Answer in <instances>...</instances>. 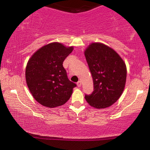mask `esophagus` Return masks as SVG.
<instances>
[{
    "label": "esophagus",
    "instance_id": "1",
    "mask_svg": "<svg viewBox=\"0 0 150 150\" xmlns=\"http://www.w3.org/2000/svg\"><path fill=\"white\" fill-rule=\"evenodd\" d=\"M81 85H82V82L81 81H79L77 83V85H78V87H81Z\"/></svg>",
    "mask_w": 150,
    "mask_h": 150
}]
</instances>
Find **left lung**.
<instances>
[{
  "label": "left lung",
  "mask_w": 150,
  "mask_h": 150,
  "mask_svg": "<svg viewBox=\"0 0 150 150\" xmlns=\"http://www.w3.org/2000/svg\"><path fill=\"white\" fill-rule=\"evenodd\" d=\"M84 53L94 87L91 95H85L86 101L98 109L110 106L124 91L127 75L126 63L116 51L100 42L91 43Z\"/></svg>",
  "instance_id": "left-lung-1"
}]
</instances>
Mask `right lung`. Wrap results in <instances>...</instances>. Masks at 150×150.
I'll list each match as a JSON object with an SVG mask.
<instances>
[{
	"label": "right lung",
	"instance_id": "add662e5",
	"mask_svg": "<svg viewBox=\"0 0 150 150\" xmlns=\"http://www.w3.org/2000/svg\"><path fill=\"white\" fill-rule=\"evenodd\" d=\"M74 46L59 42L42 46L28 60L25 78L28 89L38 103L48 108L63 105L76 85L68 79L63 66Z\"/></svg>",
	"mask_w": 150,
	"mask_h": 150
}]
</instances>
